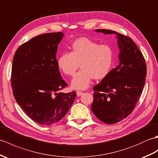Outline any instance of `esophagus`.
<instances>
[{
  "instance_id": "obj_1",
  "label": "esophagus",
  "mask_w": 158,
  "mask_h": 158,
  "mask_svg": "<svg viewBox=\"0 0 158 158\" xmlns=\"http://www.w3.org/2000/svg\"><path fill=\"white\" fill-rule=\"evenodd\" d=\"M82 94H83V92H82V91L78 90V91H77V92H76V94H77V96H78V97L81 96Z\"/></svg>"
}]
</instances>
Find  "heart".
<instances>
[{
  "label": "heart",
  "mask_w": 158,
  "mask_h": 158,
  "mask_svg": "<svg viewBox=\"0 0 158 158\" xmlns=\"http://www.w3.org/2000/svg\"><path fill=\"white\" fill-rule=\"evenodd\" d=\"M114 58L110 45L100 44L88 38H80L72 43L71 52L65 51L59 56V68L68 76H73L80 67L82 69L72 81L75 89L88 88L91 80L103 79L110 73Z\"/></svg>",
  "instance_id": "obj_1"
}]
</instances>
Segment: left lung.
<instances>
[{"label": "left lung", "mask_w": 158, "mask_h": 158, "mask_svg": "<svg viewBox=\"0 0 158 158\" xmlns=\"http://www.w3.org/2000/svg\"><path fill=\"white\" fill-rule=\"evenodd\" d=\"M115 34L118 38L120 64L93 87L91 110L104 123L114 124L127 118L137 103L147 76L145 59L131 38L110 30H96Z\"/></svg>", "instance_id": "obj_1"}]
</instances>
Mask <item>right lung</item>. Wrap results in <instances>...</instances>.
Masks as SVG:
<instances>
[{
	"label": "right lung",
	"instance_id": "right-lung-1",
	"mask_svg": "<svg viewBox=\"0 0 158 158\" xmlns=\"http://www.w3.org/2000/svg\"><path fill=\"white\" fill-rule=\"evenodd\" d=\"M62 32L38 35L22 44L14 55L11 69L13 96L23 111L44 126L64 118L76 97V91L64 93L68 86L56 59Z\"/></svg>",
	"mask_w": 158,
	"mask_h": 158
}]
</instances>
